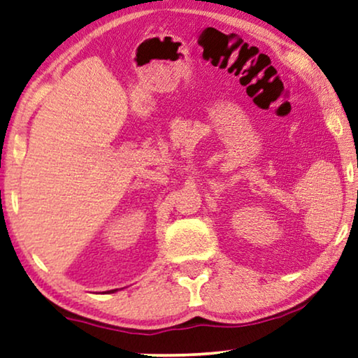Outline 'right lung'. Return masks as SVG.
Segmentation results:
<instances>
[{
    "instance_id": "right-lung-1",
    "label": "right lung",
    "mask_w": 358,
    "mask_h": 358,
    "mask_svg": "<svg viewBox=\"0 0 358 358\" xmlns=\"http://www.w3.org/2000/svg\"><path fill=\"white\" fill-rule=\"evenodd\" d=\"M115 291H117V289H112V291H108V292H115Z\"/></svg>"
}]
</instances>
